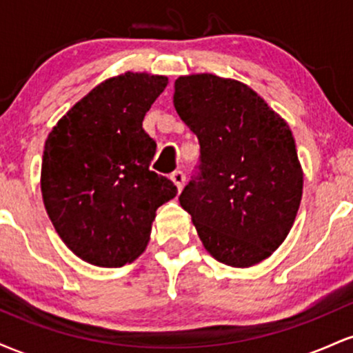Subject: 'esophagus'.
Here are the masks:
<instances>
[{"instance_id":"obj_1","label":"esophagus","mask_w":353,"mask_h":353,"mask_svg":"<svg viewBox=\"0 0 353 353\" xmlns=\"http://www.w3.org/2000/svg\"><path fill=\"white\" fill-rule=\"evenodd\" d=\"M171 181L174 182V184H176L177 190H181L182 188H184V182H185L184 172H182V171H174L171 174Z\"/></svg>"}]
</instances>
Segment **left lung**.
Listing matches in <instances>:
<instances>
[{"instance_id": "obj_1", "label": "left lung", "mask_w": 353, "mask_h": 353, "mask_svg": "<svg viewBox=\"0 0 353 353\" xmlns=\"http://www.w3.org/2000/svg\"><path fill=\"white\" fill-rule=\"evenodd\" d=\"M174 108L201 145L182 209L216 261L259 264L285 241L302 199L289 124L247 84L209 72L179 76Z\"/></svg>"}]
</instances>
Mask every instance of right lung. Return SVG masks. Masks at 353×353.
<instances>
[{
    "instance_id": "obj_1",
    "label": "right lung",
    "mask_w": 353,
    "mask_h": 353,
    "mask_svg": "<svg viewBox=\"0 0 353 353\" xmlns=\"http://www.w3.org/2000/svg\"><path fill=\"white\" fill-rule=\"evenodd\" d=\"M165 76L124 72L89 91L44 144L41 194L58 236L84 262L121 267L144 252L156 210L176 197L168 177L149 169L156 143L145 112Z\"/></svg>"
}]
</instances>
